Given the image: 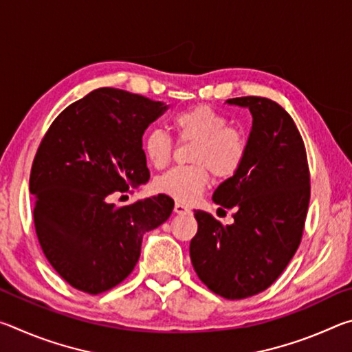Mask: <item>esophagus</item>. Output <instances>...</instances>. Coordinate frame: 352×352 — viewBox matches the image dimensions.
I'll use <instances>...</instances> for the list:
<instances>
[{
  "label": "esophagus",
  "instance_id": "esophagus-1",
  "mask_svg": "<svg viewBox=\"0 0 352 352\" xmlns=\"http://www.w3.org/2000/svg\"><path fill=\"white\" fill-rule=\"evenodd\" d=\"M174 211L177 212V214H180V216H183V214H190V210L188 206H184L183 204H175V206H174Z\"/></svg>",
  "mask_w": 352,
  "mask_h": 352
}]
</instances>
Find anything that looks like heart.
Here are the masks:
<instances>
[{
	"instance_id": "b5f03b06",
	"label": "heart",
	"mask_w": 352,
	"mask_h": 352,
	"mask_svg": "<svg viewBox=\"0 0 352 352\" xmlns=\"http://www.w3.org/2000/svg\"><path fill=\"white\" fill-rule=\"evenodd\" d=\"M178 140L192 141L189 160L194 164L177 166L157 180V189L178 201H194L210 183L211 174L230 178L242 168L248 153L247 133L210 105H195L170 119ZM147 162L162 169L170 162L174 141L162 129L148 130L142 141Z\"/></svg>"
}]
</instances>
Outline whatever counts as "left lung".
<instances>
[{"label": "left lung", "instance_id": "8db88e82", "mask_svg": "<svg viewBox=\"0 0 352 352\" xmlns=\"http://www.w3.org/2000/svg\"><path fill=\"white\" fill-rule=\"evenodd\" d=\"M226 102L253 116L242 168L214 190L212 201L234 210L222 225L210 212L194 211L197 234L189 245L200 281L226 300H242L269 289L301 242L311 199L305 142L281 105L259 96Z\"/></svg>", "mask_w": 352, "mask_h": 352}]
</instances>
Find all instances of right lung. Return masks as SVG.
<instances>
[{"label":"right lung","mask_w":352,"mask_h":352,"mask_svg":"<svg viewBox=\"0 0 352 352\" xmlns=\"http://www.w3.org/2000/svg\"><path fill=\"white\" fill-rule=\"evenodd\" d=\"M166 109L98 88L68 105L40 142L29 178L35 231L46 259L77 290L98 295L122 283L140 259L142 236L174 210L166 194L111 204L151 178L142 135Z\"/></svg>","instance_id":"1"}]
</instances>
